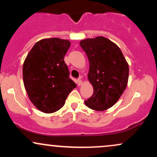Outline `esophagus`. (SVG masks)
<instances>
[{"instance_id": "esophagus-1", "label": "esophagus", "mask_w": 157, "mask_h": 157, "mask_svg": "<svg viewBox=\"0 0 157 157\" xmlns=\"http://www.w3.org/2000/svg\"><path fill=\"white\" fill-rule=\"evenodd\" d=\"M77 84L79 86H81V85L82 84V80H81V79L80 78V79H78V80H77Z\"/></svg>"}]
</instances>
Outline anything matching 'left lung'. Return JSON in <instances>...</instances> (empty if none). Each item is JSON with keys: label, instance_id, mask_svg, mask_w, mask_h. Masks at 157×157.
Wrapping results in <instances>:
<instances>
[{"label": "left lung", "instance_id": "left-lung-1", "mask_svg": "<svg viewBox=\"0 0 157 157\" xmlns=\"http://www.w3.org/2000/svg\"><path fill=\"white\" fill-rule=\"evenodd\" d=\"M80 46L89 61L88 79L94 93L85 104L102 111L118 101L128 80L129 67L120 48L102 36L81 40Z\"/></svg>", "mask_w": 157, "mask_h": 157}]
</instances>
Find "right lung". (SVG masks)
Returning a JSON list of instances; mask_svg holds the SVG:
<instances>
[{"label":"right lung","instance_id":"add662e5","mask_svg":"<svg viewBox=\"0 0 157 157\" xmlns=\"http://www.w3.org/2000/svg\"><path fill=\"white\" fill-rule=\"evenodd\" d=\"M71 46L57 37L39 40L29 52L23 66V84L29 100L42 112H55L64 105L77 85L69 78L64 57Z\"/></svg>","mask_w":157,"mask_h":157}]
</instances>
